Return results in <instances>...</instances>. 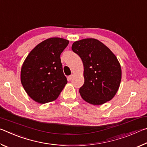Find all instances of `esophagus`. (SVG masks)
Listing matches in <instances>:
<instances>
[{
  "label": "esophagus",
  "mask_w": 147,
  "mask_h": 147,
  "mask_svg": "<svg viewBox=\"0 0 147 147\" xmlns=\"http://www.w3.org/2000/svg\"><path fill=\"white\" fill-rule=\"evenodd\" d=\"M74 74H71V75H70V76H69L68 77H67V79H68V80H71L74 77Z\"/></svg>",
  "instance_id": "1"
}]
</instances>
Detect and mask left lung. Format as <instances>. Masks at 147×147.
Wrapping results in <instances>:
<instances>
[{"instance_id":"left-lung-1","label":"left lung","mask_w":147,"mask_h":147,"mask_svg":"<svg viewBox=\"0 0 147 147\" xmlns=\"http://www.w3.org/2000/svg\"><path fill=\"white\" fill-rule=\"evenodd\" d=\"M72 50L84 65V84L79 89L82 98L93 105L111 100L118 91L122 76L121 65L115 54L93 38L75 41Z\"/></svg>"}]
</instances>
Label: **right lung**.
<instances>
[{
    "label": "right lung",
    "mask_w": 147,
    "mask_h": 147,
    "mask_svg": "<svg viewBox=\"0 0 147 147\" xmlns=\"http://www.w3.org/2000/svg\"><path fill=\"white\" fill-rule=\"evenodd\" d=\"M69 42L60 38L47 39L32 49L24 60L21 82L26 93L36 102L56 100L67 83L60 54Z\"/></svg>",
    "instance_id": "1"
}]
</instances>
